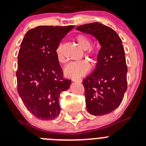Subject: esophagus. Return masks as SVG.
Wrapping results in <instances>:
<instances>
[{
	"label": "esophagus",
	"mask_w": 146,
	"mask_h": 146,
	"mask_svg": "<svg viewBox=\"0 0 146 146\" xmlns=\"http://www.w3.org/2000/svg\"><path fill=\"white\" fill-rule=\"evenodd\" d=\"M73 82H81L82 81V79H72Z\"/></svg>",
	"instance_id": "obj_1"
}]
</instances>
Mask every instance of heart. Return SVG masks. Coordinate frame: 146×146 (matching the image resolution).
I'll use <instances>...</instances> for the list:
<instances>
[{
  "mask_svg": "<svg viewBox=\"0 0 146 146\" xmlns=\"http://www.w3.org/2000/svg\"><path fill=\"white\" fill-rule=\"evenodd\" d=\"M76 40L80 48H82L83 50H88L91 46L90 40L84 35H78L76 37ZM56 54L57 59L59 62L64 63L65 61V58L62 53V46L61 44L58 45L56 48ZM86 55L93 59L96 56V52L93 51V50H90L86 53ZM90 68V64L87 60H80L68 64L66 67L64 68V72L66 77L77 79L85 75L89 71Z\"/></svg>",
  "mask_w": 146,
  "mask_h": 146,
  "instance_id": "obj_1",
  "label": "heart"
}]
</instances>
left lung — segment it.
<instances>
[{"mask_svg":"<svg viewBox=\"0 0 146 146\" xmlns=\"http://www.w3.org/2000/svg\"><path fill=\"white\" fill-rule=\"evenodd\" d=\"M101 46L93 72L82 81L88 111L94 116L111 113L121 104L127 90V66L121 40L111 28L98 22L77 27Z\"/></svg>","mask_w":146,"mask_h":146,"instance_id":"obj_1","label":"left lung"}]
</instances>
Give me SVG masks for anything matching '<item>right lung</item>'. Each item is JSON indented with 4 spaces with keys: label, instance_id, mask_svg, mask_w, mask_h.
<instances>
[{
    "label": "right lung",
    "instance_id": "1",
    "mask_svg": "<svg viewBox=\"0 0 146 146\" xmlns=\"http://www.w3.org/2000/svg\"><path fill=\"white\" fill-rule=\"evenodd\" d=\"M74 26H39L29 29L21 43L17 72V90L27 109L42 120L60 113V93L72 80L63 77L56 50Z\"/></svg>",
    "mask_w": 146,
    "mask_h": 146
}]
</instances>
